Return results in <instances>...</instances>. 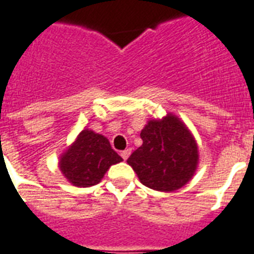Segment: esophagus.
<instances>
[{
    "instance_id": "1",
    "label": "esophagus",
    "mask_w": 254,
    "mask_h": 254,
    "mask_svg": "<svg viewBox=\"0 0 254 254\" xmlns=\"http://www.w3.org/2000/svg\"><path fill=\"white\" fill-rule=\"evenodd\" d=\"M130 153H131V149H125L124 151H121V157H123V158L127 161V157L130 155Z\"/></svg>"
}]
</instances>
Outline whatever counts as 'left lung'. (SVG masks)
<instances>
[{
    "instance_id": "left-lung-1",
    "label": "left lung",
    "mask_w": 254,
    "mask_h": 254,
    "mask_svg": "<svg viewBox=\"0 0 254 254\" xmlns=\"http://www.w3.org/2000/svg\"><path fill=\"white\" fill-rule=\"evenodd\" d=\"M142 145L127 163L149 189L170 192L191 181L196 171L199 151L192 134L177 116L150 120L141 131Z\"/></svg>"
}]
</instances>
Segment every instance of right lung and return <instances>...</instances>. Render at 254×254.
<instances>
[{
  "mask_svg": "<svg viewBox=\"0 0 254 254\" xmlns=\"http://www.w3.org/2000/svg\"><path fill=\"white\" fill-rule=\"evenodd\" d=\"M123 161L104 135L84 129L75 142L61 155L59 167L69 183L76 187L97 185L108 169Z\"/></svg>",
  "mask_w": 254,
  "mask_h": 254,
  "instance_id": "add662e5",
  "label": "right lung"
}]
</instances>
